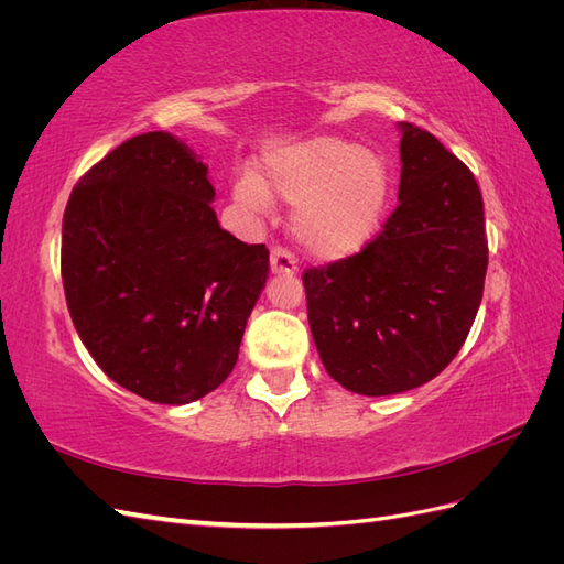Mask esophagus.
<instances>
[{
    "mask_svg": "<svg viewBox=\"0 0 564 564\" xmlns=\"http://www.w3.org/2000/svg\"><path fill=\"white\" fill-rule=\"evenodd\" d=\"M270 270L275 272V275H294V272L299 270L294 253L284 247L272 249L270 251Z\"/></svg>",
    "mask_w": 564,
    "mask_h": 564,
    "instance_id": "34e87169",
    "label": "esophagus"
}]
</instances>
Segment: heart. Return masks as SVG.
<instances>
[{"instance_id": "b5f03b06", "label": "heart", "mask_w": 564, "mask_h": 564, "mask_svg": "<svg viewBox=\"0 0 564 564\" xmlns=\"http://www.w3.org/2000/svg\"><path fill=\"white\" fill-rule=\"evenodd\" d=\"M270 197L296 204L294 235L315 259L336 261L362 251L379 232L390 199L381 155L336 135H315L268 152L261 174L235 183V199L251 212Z\"/></svg>"}]
</instances>
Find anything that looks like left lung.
I'll list each match as a JSON object with an SVG mask.
<instances>
[{
  "label": "left lung",
  "mask_w": 564,
  "mask_h": 564,
  "mask_svg": "<svg viewBox=\"0 0 564 564\" xmlns=\"http://www.w3.org/2000/svg\"><path fill=\"white\" fill-rule=\"evenodd\" d=\"M400 204L355 256L303 272L329 377L357 395L435 379L473 327L487 275L482 193L433 133L400 124Z\"/></svg>",
  "instance_id": "8db88e82"
}]
</instances>
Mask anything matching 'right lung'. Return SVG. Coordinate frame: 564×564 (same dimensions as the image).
<instances>
[{
    "label": "right lung",
    "mask_w": 564,
    "mask_h": 564,
    "mask_svg": "<svg viewBox=\"0 0 564 564\" xmlns=\"http://www.w3.org/2000/svg\"><path fill=\"white\" fill-rule=\"evenodd\" d=\"M214 197L195 152L150 131L108 152L67 199V311L96 365L150 402H195L228 379L268 280L265 245L220 228Z\"/></svg>",
    "instance_id": "right-lung-1"
}]
</instances>
